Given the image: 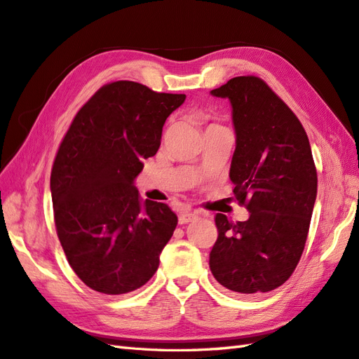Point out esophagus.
<instances>
[{
	"mask_svg": "<svg viewBox=\"0 0 359 359\" xmlns=\"http://www.w3.org/2000/svg\"><path fill=\"white\" fill-rule=\"evenodd\" d=\"M198 215L196 212H182L179 215V223L180 224H188L191 222H194V219L197 218Z\"/></svg>",
	"mask_w": 359,
	"mask_h": 359,
	"instance_id": "esophagus-1",
	"label": "esophagus"
}]
</instances>
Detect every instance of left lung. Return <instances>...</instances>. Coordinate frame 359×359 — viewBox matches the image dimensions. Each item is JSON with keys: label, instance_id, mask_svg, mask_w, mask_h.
Here are the masks:
<instances>
[{"label": "left lung", "instance_id": "left-lung-1", "mask_svg": "<svg viewBox=\"0 0 359 359\" xmlns=\"http://www.w3.org/2000/svg\"><path fill=\"white\" fill-rule=\"evenodd\" d=\"M210 94L231 101L236 147L229 177L250 217L232 223L217 214L209 267L227 290L256 296L297 267L317 197L316 163L299 118L259 77H233Z\"/></svg>", "mask_w": 359, "mask_h": 359}]
</instances>
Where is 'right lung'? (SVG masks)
Masks as SVG:
<instances>
[{
  "mask_svg": "<svg viewBox=\"0 0 359 359\" xmlns=\"http://www.w3.org/2000/svg\"><path fill=\"white\" fill-rule=\"evenodd\" d=\"M185 98L114 81L86 101L63 137L50 179L54 223L71 269L94 291H135L159 267L177 217L168 205L141 201L133 182Z\"/></svg>",
  "mask_w": 359,
  "mask_h": 359,
  "instance_id": "add662e5",
  "label": "right lung"
}]
</instances>
